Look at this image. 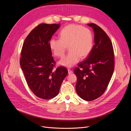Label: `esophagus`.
Returning a JSON list of instances; mask_svg holds the SVG:
<instances>
[{"mask_svg": "<svg viewBox=\"0 0 131 131\" xmlns=\"http://www.w3.org/2000/svg\"><path fill=\"white\" fill-rule=\"evenodd\" d=\"M68 74H72L73 73V71H71L70 69H68Z\"/></svg>", "mask_w": 131, "mask_h": 131, "instance_id": "esophagus-1", "label": "esophagus"}]
</instances>
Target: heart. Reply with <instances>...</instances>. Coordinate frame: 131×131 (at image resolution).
I'll list each match as a JSON object with an SVG mask.
<instances>
[{"mask_svg":"<svg viewBox=\"0 0 131 131\" xmlns=\"http://www.w3.org/2000/svg\"><path fill=\"white\" fill-rule=\"evenodd\" d=\"M60 39L52 38L49 47L57 57L62 56L69 48L68 54L59 61V64L71 68L77 63L80 57L83 58L91 53L93 46L92 32L80 25L71 24L64 27L59 33Z\"/></svg>","mask_w":131,"mask_h":131,"instance_id":"1","label":"heart"}]
</instances>
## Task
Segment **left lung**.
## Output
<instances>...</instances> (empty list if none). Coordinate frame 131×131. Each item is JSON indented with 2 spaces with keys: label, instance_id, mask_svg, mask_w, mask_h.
Wrapping results in <instances>:
<instances>
[{
  "label": "left lung",
  "instance_id": "8db88e82",
  "mask_svg": "<svg viewBox=\"0 0 131 131\" xmlns=\"http://www.w3.org/2000/svg\"><path fill=\"white\" fill-rule=\"evenodd\" d=\"M88 25L94 31L95 45L74 72L77 78V94L84 100L92 101L100 97L107 87L114 70V54L112 43L105 32L96 24Z\"/></svg>",
  "mask_w": 131,
  "mask_h": 131
}]
</instances>
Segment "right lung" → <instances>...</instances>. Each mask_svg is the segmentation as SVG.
<instances>
[{"mask_svg":"<svg viewBox=\"0 0 131 131\" xmlns=\"http://www.w3.org/2000/svg\"><path fill=\"white\" fill-rule=\"evenodd\" d=\"M60 24H41L28 35L23 46L20 64L27 84L38 97L49 99L56 96L68 73L63 67L54 69L49 41Z\"/></svg>","mask_w":131,"mask_h":131,"instance_id":"add662e5","label":"right lung"}]
</instances>
